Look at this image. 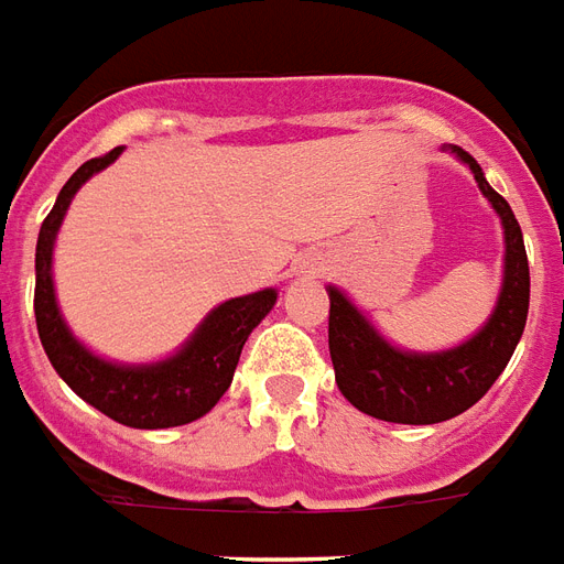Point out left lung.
Here are the masks:
<instances>
[{
	"label": "left lung",
	"mask_w": 564,
	"mask_h": 564,
	"mask_svg": "<svg viewBox=\"0 0 564 564\" xmlns=\"http://www.w3.org/2000/svg\"><path fill=\"white\" fill-rule=\"evenodd\" d=\"M443 151L473 172L502 226V282L488 321L446 350H408L392 345L341 288L327 285L329 357L341 395L368 416L398 425H434L473 408L502 375L527 327L529 261L514 210L464 148L443 145Z\"/></svg>",
	"instance_id": "obj_1"
}]
</instances>
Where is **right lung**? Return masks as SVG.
Listing matches in <instances>:
<instances>
[{"label":"right lung","instance_id":"1","mask_svg":"<svg viewBox=\"0 0 564 564\" xmlns=\"http://www.w3.org/2000/svg\"><path fill=\"white\" fill-rule=\"evenodd\" d=\"M124 148H112L106 156L88 160L62 186L56 205L46 214L35 249V321L37 336L58 378L74 389L86 404L100 410L127 427H175L196 422L214 410L235 378L237 359L249 333L276 306L279 291L264 288L247 297H231L210 308L205 321L175 354L156 362H116L95 354L70 333L58 308L53 282V252L58 228L79 186L88 177L116 163Z\"/></svg>","mask_w":564,"mask_h":564}]
</instances>
